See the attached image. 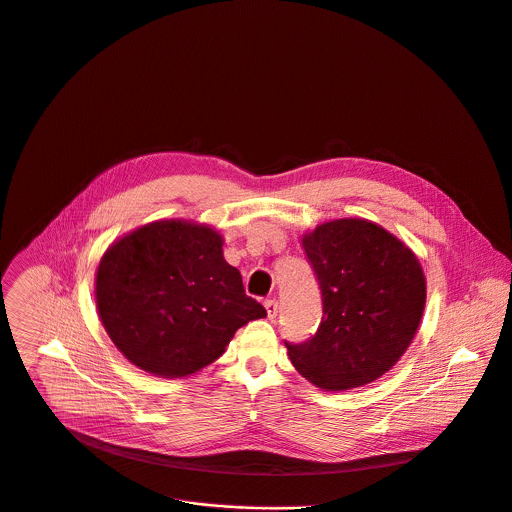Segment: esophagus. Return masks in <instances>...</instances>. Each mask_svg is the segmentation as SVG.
<instances>
[{"mask_svg": "<svg viewBox=\"0 0 512 512\" xmlns=\"http://www.w3.org/2000/svg\"><path fill=\"white\" fill-rule=\"evenodd\" d=\"M263 305H265V309H267V317L273 319V317L277 315V301H275V299H267Z\"/></svg>", "mask_w": 512, "mask_h": 512, "instance_id": "34e87169", "label": "esophagus"}]
</instances>
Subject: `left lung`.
<instances>
[{"instance_id":"1","label":"left lung","mask_w":512,"mask_h":512,"mask_svg":"<svg viewBox=\"0 0 512 512\" xmlns=\"http://www.w3.org/2000/svg\"><path fill=\"white\" fill-rule=\"evenodd\" d=\"M321 289L323 317L305 344L287 346L313 386L344 392L382 378L420 327L426 277L416 253L368 219H333L301 237Z\"/></svg>"}]
</instances>
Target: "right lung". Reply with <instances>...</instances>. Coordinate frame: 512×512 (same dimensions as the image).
<instances>
[{
  "mask_svg": "<svg viewBox=\"0 0 512 512\" xmlns=\"http://www.w3.org/2000/svg\"><path fill=\"white\" fill-rule=\"evenodd\" d=\"M223 243L211 225L160 219L104 251L96 309L132 366L158 378H189L225 354L239 327L267 315L245 295Z\"/></svg>",
  "mask_w": 512,
  "mask_h": 512,
  "instance_id": "obj_1",
  "label": "right lung"
}]
</instances>
